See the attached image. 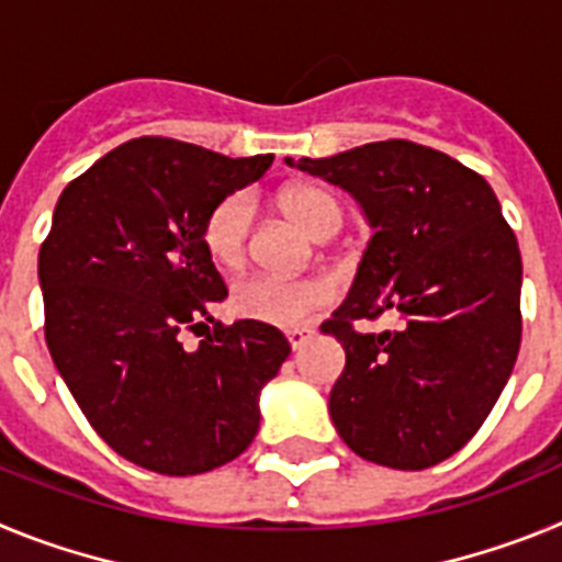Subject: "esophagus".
Instances as JSON below:
<instances>
[{"label": "esophagus", "instance_id": "obj_1", "mask_svg": "<svg viewBox=\"0 0 562 562\" xmlns=\"http://www.w3.org/2000/svg\"><path fill=\"white\" fill-rule=\"evenodd\" d=\"M310 337H312V329H306V326H304V329H290V331H286V340H290L292 351L301 349V346H304V342L310 340Z\"/></svg>", "mask_w": 562, "mask_h": 562}]
</instances>
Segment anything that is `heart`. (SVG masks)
Here are the masks:
<instances>
[{"label": "heart", "instance_id": "heart-1", "mask_svg": "<svg viewBox=\"0 0 562 562\" xmlns=\"http://www.w3.org/2000/svg\"><path fill=\"white\" fill-rule=\"evenodd\" d=\"M281 211L306 236L324 241L342 225V211L331 193L315 186H292L278 196ZM252 205L245 193H231L211 207L202 225V247L222 270H233L245 261L250 238ZM335 301V286L326 278H278L250 276L236 281L231 292V310L238 317L278 329H295Z\"/></svg>", "mask_w": 562, "mask_h": 562}]
</instances>
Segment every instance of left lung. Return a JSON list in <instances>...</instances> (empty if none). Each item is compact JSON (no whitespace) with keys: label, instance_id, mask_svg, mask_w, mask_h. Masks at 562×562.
<instances>
[{"label":"left lung","instance_id":"left-lung-1","mask_svg":"<svg viewBox=\"0 0 562 562\" xmlns=\"http://www.w3.org/2000/svg\"><path fill=\"white\" fill-rule=\"evenodd\" d=\"M286 166L360 202L374 236L349 295L321 326L346 351L329 394L340 439L360 459L425 470L473 439L520 349L518 238L490 182L436 148L382 140ZM394 311V333L355 319Z\"/></svg>","mask_w":562,"mask_h":562}]
</instances>
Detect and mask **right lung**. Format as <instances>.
I'll use <instances>...</instances> for the list:
<instances>
[{"label":"right lung","instance_id":"add662e5","mask_svg":"<svg viewBox=\"0 0 562 562\" xmlns=\"http://www.w3.org/2000/svg\"><path fill=\"white\" fill-rule=\"evenodd\" d=\"M270 166L272 154L137 137L58 196L38 252L49 357L98 436L151 473L200 475L245 453L261 389L290 357L256 321L216 324L193 351L180 340L227 297L205 216Z\"/></svg>","mask_w":562,"mask_h":562}]
</instances>
